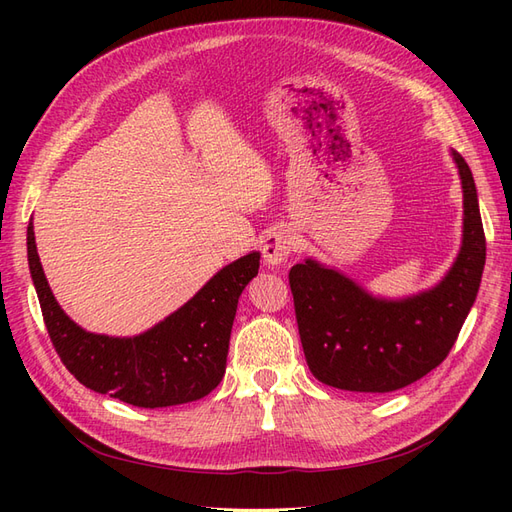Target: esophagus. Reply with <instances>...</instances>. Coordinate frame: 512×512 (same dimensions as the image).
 Returning <instances> with one entry per match:
<instances>
[{
  "label": "esophagus",
  "mask_w": 512,
  "mask_h": 512,
  "mask_svg": "<svg viewBox=\"0 0 512 512\" xmlns=\"http://www.w3.org/2000/svg\"><path fill=\"white\" fill-rule=\"evenodd\" d=\"M297 250V237L290 228H273L269 235L262 239V258L269 267H280Z\"/></svg>",
  "instance_id": "esophagus-1"
}]
</instances>
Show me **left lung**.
Returning a JSON list of instances; mask_svg holds the SVG:
<instances>
[{
    "mask_svg": "<svg viewBox=\"0 0 512 512\" xmlns=\"http://www.w3.org/2000/svg\"><path fill=\"white\" fill-rule=\"evenodd\" d=\"M451 156L463 192V235L436 286L384 299L314 258L290 269L305 361L322 384L391 393L427 376L451 352L476 301L487 250L472 170L457 151Z\"/></svg>",
    "mask_w": 512,
    "mask_h": 512,
    "instance_id": "obj_1",
    "label": "left lung"
}]
</instances>
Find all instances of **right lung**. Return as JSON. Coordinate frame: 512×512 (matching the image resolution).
<instances>
[{"mask_svg":"<svg viewBox=\"0 0 512 512\" xmlns=\"http://www.w3.org/2000/svg\"><path fill=\"white\" fill-rule=\"evenodd\" d=\"M27 260L46 331L70 374L123 404L166 408L209 395L224 378L232 320L243 288L258 275L260 252L230 262L177 312L132 337L89 333L61 309L40 265L32 222Z\"/></svg>","mask_w":512,"mask_h":512,"instance_id":"1","label":"right lung"}]
</instances>
